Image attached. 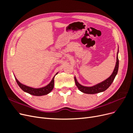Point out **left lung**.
I'll list each match as a JSON object with an SVG mask.
<instances>
[{
	"label": "left lung",
	"mask_w": 133,
	"mask_h": 133,
	"mask_svg": "<svg viewBox=\"0 0 133 133\" xmlns=\"http://www.w3.org/2000/svg\"><path fill=\"white\" fill-rule=\"evenodd\" d=\"M118 53H119V47H118L117 55H116V62L115 66L114 69V71L109 77L107 78L106 80H104L103 82L100 83L98 84H96V85L92 87H85V86L82 85L81 84H80L77 81V80H76L75 76H74L75 83L76 87H77L79 89V90L80 91L84 92V93L89 94H94L99 93V92H103L106 90L110 86L111 83L113 82L115 76L118 73V68H119V59H118Z\"/></svg>",
	"instance_id": "left-lung-1"
}]
</instances>
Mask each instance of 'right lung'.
Returning a JSON list of instances; mask_svg holds the SVG:
<instances>
[{"label":"right lung","instance_id":"add662e5","mask_svg":"<svg viewBox=\"0 0 133 133\" xmlns=\"http://www.w3.org/2000/svg\"><path fill=\"white\" fill-rule=\"evenodd\" d=\"M58 73L55 75V76ZM55 76H54L53 78L52 79L51 81L50 82L49 84H48V85L45 87L40 88H34L30 87H28L25 85H24V84H22L21 83H20L16 78H15V80L17 84H18V85L19 86V87L21 88L24 91L35 96H42V95H45L49 94V92H50L51 90L53 89L54 85Z\"/></svg>","mask_w":133,"mask_h":133}]
</instances>
